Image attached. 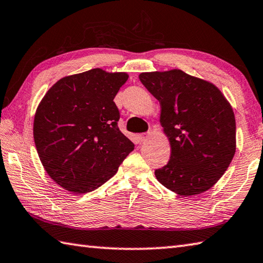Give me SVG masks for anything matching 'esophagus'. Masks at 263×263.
I'll use <instances>...</instances> for the list:
<instances>
[{
	"instance_id": "34e87169",
	"label": "esophagus",
	"mask_w": 263,
	"mask_h": 263,
	"mask_svg": "<svg viewBox=\"0 0 263 263\" xmlns=\"http://www.w3.org/2000/svg\"><path fill=\"white\" fill-rule=\"evenodd\" d=\"M147 139H148V135H146V133H140V135H137L138 142H144Z\"/></svg>"
}]
</instances>
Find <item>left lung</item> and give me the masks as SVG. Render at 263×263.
I'll use <instances>...</instances> for the list:
<instances>
[{"instance_id":"1","label":"left lung","mask_w":263,"mask_h":263,"mask_svg":"<svg viewBox=\"0 0 263 263\" xmlns=\"http://www.w3.org/2000/svg\"><path fill=\"white\" fill-rule=\"evenodd\" d=\"M161 106L168 137V163L155 177L181 197L206 192L217 183L236 153V119L231 104L214 84L174 69L139 74Z\"/></svg>"}]
</instances>
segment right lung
<instances>
[{"instance_id":"add662e5","label":"right lung","mask_w":263,"mask_h":263,"mask_svg":"<svg viewBox=\"0 0 263 263\" xmlns=\"http://www.w3.org/2000/svg\"><path fill=\"white\" fill-rule=\"evenodd\" d=\"M127 78L125 72L99 68L66 76L37 106L33 123L36 152L49 177L69 192L97 190L135 149L119 131L114 102Z\"/></svg>"}]
</instances>
